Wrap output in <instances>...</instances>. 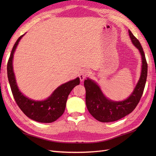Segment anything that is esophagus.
Returning <instances> with one entry per match:
<instances>
[{"instance_id": "obj_1", "label": "esophagus", "mask_w": 156, "mask_h": 156, "mask_svg": "<svg viewBox=\"0 0 156 156\" xmlns=\"http://www.w3.org/2000/svg\"><path fill=\"white\" fill-rule=\"evenodd\" d=\"M89 74L88 71L87 69H83L81 71V72L79 73V79L81 80V81H83L84 79H85Z\"/></svg>"}]
</instances>
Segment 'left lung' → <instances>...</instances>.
<instances>
[{"label": "left lung", "instance_id": "1", "mask_svg": "<svg viewBox=\"0 0 156 156\" xmlns=\"http://www.w3.org/2000/svg\"><path fill=\"white\" fill-rule=\"evenodd\" d=\"M128 32L132 44L139 51L142 61L140 77L129 97L122 101L111 100L105 96L95 81L90 78L84 80L87 107L94 119L101 122H115L129 115L137 105L144 91L147 77L148 65L140 42L129 30Z\"/></svg>", "mask_w": 156, "mask_h": 156}]
</instances>
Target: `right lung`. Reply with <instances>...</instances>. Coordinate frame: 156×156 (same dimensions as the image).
<instances>
[{
	"instance_id": "obj_1",
	"label": "right lung",
	"mask_w": 156,
	"mask_h": 156,
	"mask_svg": "<svg viewBox=\"0 0 156 156\" xmlns=\"http://www.w3.org/2000/svg\"><path fill=\"white\" fill-rule=\"evenodd\" d=\"M25 34L19 37L14 44L7 65V73L9 83L14 99L17 105L29 119L41 122L51 123L62 115L65 111L66 101L69 93L73 88L79 85V77L61 84L51 95L44 100H34L25 96L19 88L13 67V55L21 39Z\"/></svg>"
}]
</instances>
